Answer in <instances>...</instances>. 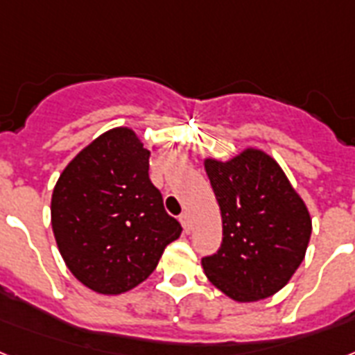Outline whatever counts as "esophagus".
Returning a JSON list of instances; mask_svg holds the SVG:
<instances>
[{"instance_id": "esophagus-1", "label": "esophagus", "mask_w": 355, "mask_h": 355, "mask_svg": "<svg viewBox=\"0 0 355 355\" xmlns=\"http://www.w3.org/2000/svg\"><path fill=\"white\" fill-rule=\"evenodd\" d=\"M180 221H181V225H183L184 232H190V228H192V221H190V214L189 212L181 214Z\"/></svg>"}]
</instances>
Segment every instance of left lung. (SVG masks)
I'll list each match as a JSON object with an SVG mask.
<instances>
[{"label":"left lung","instance_id":"obj_1","mask_svg":"<svg viewBox=\"0 0 355 355\" xmlns=\"http://www.w3.org/2000/svg\"><path fill=\"white\" fill-rule=\"evenodd\" d=\"M218 199L223 243L201 259L216 288L239 303L270 297L304 259L312 219L277 161L245 148L228 161L205 159Z\"/></svg>","mask_w":355,"mask_h":355}]
</instances>
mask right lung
Segmentation results:
<instances>
[{"mask_svg":"<svg viewBox=\"0 0 355 355\" xmlns=\"http://www.w3.org/2000/svg\"><path fill=\"white\" fill-rule=\"evenodd\" d=\"M148 157L132 128H112L70 161L52 192L61 257L98 294L118 295L143 283L183 230L148 178Z\"/></svg>","mask_w":355,"mask_h":355,"instance_id":"1","label":"right lung"}]
</instances>
